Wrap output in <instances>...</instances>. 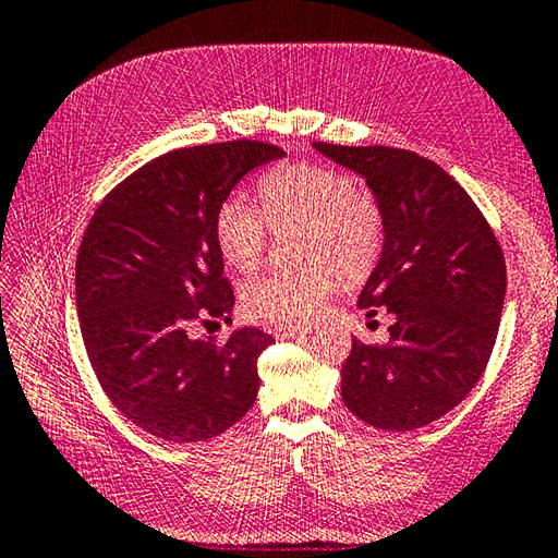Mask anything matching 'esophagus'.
Here are the masks:
<instances>
[{
  "mask_svg": "<svg viewBox=\"0 0 558 558\" xmlns=\"http://www.w3.org/2000/svg\"><path fill=\"white\" fill-rule=\"evenodd\" d=\"M276 330H278V333H280L282 338H294V336L312 333L314 326H312V324H286V326H278Z\"/></svg>",
  "mask_w": 558,
  "mask_h": 558,
  "instance_id": "obj_1",
  "label": "esophagus"
}]
</instances>
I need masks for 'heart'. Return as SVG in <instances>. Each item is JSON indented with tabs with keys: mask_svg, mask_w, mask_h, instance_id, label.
<instances>
[{
	"mask_svg": "<svg viewBox=\"0 0 558 558\" xmlns=\"http://www.w3.org/2000/svg\"><path fill=\"white\" fill-rule=\"evenodd\" d=\"M264 210L244 196L225 201L216 240L225 264L254 272L264 264L272 232L298 231L300 270L268 272L242 290L244 310L266 322L304 324L324 312L340 290V276L362 282L386 246V213L369 186L348 172L316 162H294L258 182Z\"/></svg>",
	"mask_w": 558,
	"mask_h": 558,
	"instance_id": "obj_1",
	"label": "heart"
}]
</instances>
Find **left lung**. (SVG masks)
<instances>
[{"mask_svg":"<svg viewBox=\"0 0 558 558\" xmlns=\"http://www.w3.org/2000/svg\"><path fill=\"white\" fill-rule=\"evenodd\" d=\"M314 146L360 172L386 213L384 254L357 304L366 316L388 312L393 326L386 345L352 338L342 400L376 429L432 424L487 369L506 294L501 244L434 160L390 146Z\"/></svg>","mask_w":558,"mask_h":558,"instance_id":"left-lung-1","label":"left lung"}]
</instances>
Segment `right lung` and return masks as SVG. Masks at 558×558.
<instances>
[{"mask_svg": "<svg viewBox=\"0 0 558 558\" xmlns=\"http://www.w3.org/2000/svg\"><path fill=\"white\" fill-rule=\"evenodd\" d=\"M282 156L254 138L162 153L117 184L83 232L76 310L90 366L114 408L165 441L218 436L254 405L272 336L240 328L213 345L192 330L230 322L234 306L216 240L222 201Z\"/></svg>", "mask_w": 558, "mask_h": 558, "instance_id": "right-lung-1", "label": "right lung"}]
</instances>
